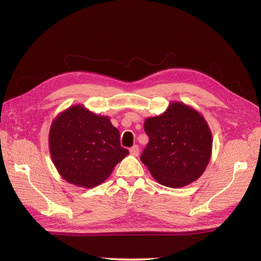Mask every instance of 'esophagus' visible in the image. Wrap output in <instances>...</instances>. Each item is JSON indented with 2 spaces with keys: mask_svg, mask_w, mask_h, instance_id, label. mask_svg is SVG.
<instances>
[{
  "mask_svg": "<svg viewBox=\"0 0 261 261\" xmlns=\"http://www.w3.org/2000/svg\"><path fill=\"white\" fill-rule=\"evenodd\" d=\"M129 152H130V154H132V155H135V156H137V155L139 154V147H138L137 145L133 146V147L129 149Z\"/></svg>",
  "mask_w": 261,
  "mask_h": 261,
  "instance_id": "obj_1",
  "label": "esophagus"
}]
</instances>
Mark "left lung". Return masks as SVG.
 <instances>
[{
  "label": "left lung",
  "instance_id": "1",
  "mask_svg": "<svg viewBox=\"0 0 261 261\" xmlns=\"http://www.w3.org/2000/svg\"><path fill=\"white\" fill-rule=\"evenodd\" d=\"M149 143L140 160L163 186L184 187L198 179L212 152V134L204 117L183 102H171L165 112L147 117Z\"/></svg>",
  "mask_w": 261,
  "mask_h": 261
}]
</instances>
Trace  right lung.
<instances>
[{
    "mask_svg": "<svg viewBox=\"0 0 261 261\" xmlns=\"http://www.w3.org/2000/svg\"><path fill=\"white\" fill-rule=\"evenodd\" d=\"M52 162L69 184L92 188L105 181L129 153L109 116L75 105L54 118L49 133Z\"/></svg>",
    "mask_w": 261,
    "mask_h": 261,
    "instance_id": "1",
    "label": "right lung"
}]
</instances>
